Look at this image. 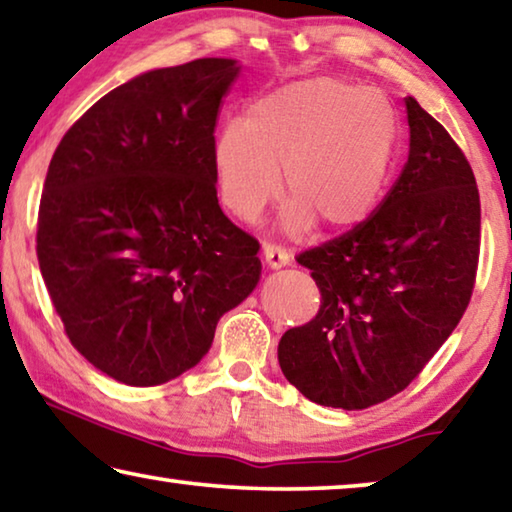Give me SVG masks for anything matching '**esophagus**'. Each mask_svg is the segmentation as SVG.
Listing matches in <instances>:
<instances>
[{"instance_id":"1","label":"esophagus","mask_w":512,"mask_h":512,"mask_svg":"<svg viewBox=\"0 0 512 512\" xmlns=\"http://www.w3.org/2000/svg\"><path fill=\"white\" fill-rule=\"evenodd\" d=\"M263 256H265V263L270 265V267H274V270H277V267H283V265L290 263L288 251L281 249L279 245H272V242H267V245L263 247Z\"/></svg>"}]
</instances>
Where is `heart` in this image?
Here are the masks:
<instances>
[{
    "instance_id": "obj_1",
    "label": "heart",
    "mask_w": 512,
    "mask_h": 512,
    "mask_svg": "<svg viewBox=\"0 0 512 512\" xmlns=\"http://www.w3.org/2000/svg\"><path fill=\"white\" fill-rule=\"evenodd\" d=\"M398 116L380 91L338 77H311L258 98L212 148L222 206L256 222L283 187V226L302 233L316 219L348 231L375 210L398 148Z\"/></svg>"
}]
</instances>
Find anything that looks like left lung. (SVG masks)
<instances>
[{"mask_svg":"<svg viewBox=\"0 0 512 512\" xmlns=\"http://www.w3.org/2000/svg\"><path fill=\"white\" fill-rule=\"evenodd\" d=\"M410 155L355 229L306 249L316 318L288 329L279 366L306 398L366 410L410 384L465 316L481 251V196L462 148L412 96Z\"/></svg>","mask_w":512,"mask_h":512,"instance_id":"1","label":"left lung"}]
</instances>
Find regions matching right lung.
<instances>
[{
  "label": "right lung",
  "mask_w": 512,
  "mask_h": 512,
  "mask_svg": "<svg viewBox=\"0 0 512 512\" xmlns=\"http://www.w3.org/2000/svg\"><path fill=\"white\" fill-rule=\"evenodd\" d=\"M196 59L116 86L59 141L38 208L47 293L80 355L130 387L199 364L261 277L217 201L215 128L238 77Z\"/></svg>",
  "instance_id": "1"
}]
</instances>
